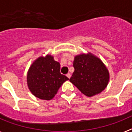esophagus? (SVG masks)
I'll use <instances>...</instances> for the list:
<instances>
[{
	"label": "esophagus",
	"instance_id": "34e87169",
	"mask_svg": "<svg viewBox=\"0 0 132 132\" xmlns=\"http://www.w3.org/2000/svg\"><path fill=\"white\" fill-rule=\"evenodd\" d=\"M67 77L69 78V79H70V78H71V74H70V73H67Z\"/></svg>",
	"mask_w": 132,
	"mask_h": 132
}]
</instances>
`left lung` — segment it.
<instances>
[{"instance_id": "left-lung-1", "label": "left lung", "mask_w": 132, "mask_h": 132, "mask_svg": "<svg viewBox=\"0 0 132 132\" xmlns=\"http://www.w3.org/2000/svg\"><path fill=\"white\" fill-rule=\"evenodd\" d=\"M75 71L69 80L87 96L101 93L109 80L108 69L98 58L91 54L76 56L73 61Z\"/></svg>"}]
</instances>
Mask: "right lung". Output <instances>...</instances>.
I'll return each mask as SVG.
<instances>
[{"label": "right lung", "instance_id": "add662e5", "mask_svg": "<svg viewBox=\"0 0 132 132\" xmlns=\"http://www.w3.org/2000/svg\"><path fill=\"white\" fill-rule=\"evenodd\" d=\"M67 80V77L61 74L59 63L50 55L36 59L27 75L31 93L36 97L47 101L54 97L61 85Z\"/></svg>", "mask_w": 132, "mask_h": 132}]
</instances>
